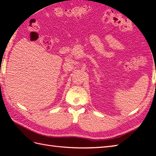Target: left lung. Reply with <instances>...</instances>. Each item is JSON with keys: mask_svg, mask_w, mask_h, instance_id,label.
<instances>
[{"mask_svg": "<svg viewBox=\"0 0 156 156\" xmlns=\"http://www.w3.org/2000/svg\"><path fill=\"white\" fill-rule=\"evenodd\" d=\"M155 86H156V84H155Z\"/></svg>", "mask_w": 156, "mask_h": 156, "instance_id": "left-lung-1", "label": "left lung"}]
</instances>
